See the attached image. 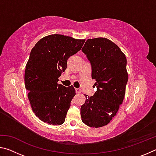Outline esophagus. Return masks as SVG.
<instances>
[{
	"label": "esophagus",
	"instance_id": "esophagus-1",
	"mask_svg": "<svg viewBox=\"0 0 156 156\" xmlns=\"http://www.w3.org/2000/svg\"><path fill=\"white\" fill-rule=\"evenodd\" d=\"M75 90H76V94H80V93H81V90H80V89L76 88Z\"/></svg>",
	"mask_w": 156,
	"mask_h": 156
}]
</instances>
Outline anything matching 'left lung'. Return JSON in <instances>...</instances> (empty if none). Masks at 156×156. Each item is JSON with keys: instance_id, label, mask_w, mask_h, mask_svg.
Masks as SVG:
<instances>
[{"instance_id": "8db88e82", "label": "left lung", "mask_w": 156, "mask_h": 156, "mask_svg": "<svg viewBox=\"0 0 156 156\" xmlns=\"http://www.w3.org/2000/svg\"><path fill=\"white\" fill-rule=\"evenodd\" d=\"M82 51L91 66L97 90L81 106L83 122L101 127L110 122L122 103L128 81L126 58L118 46L105 38L88 39Z\"/></svg>"}]
</instances>
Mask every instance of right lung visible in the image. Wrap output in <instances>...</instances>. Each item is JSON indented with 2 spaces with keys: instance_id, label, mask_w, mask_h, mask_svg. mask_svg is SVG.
I'll return each instance as SVG.
<instances>
[{
  "instance_id": "obj_1",
  "label": "right lung",
  "mask_w": 156,
  "mask_h": 156,
  "mask_svg": "<svg viewBox=\"0 0 156 156\" xmlns=\"http://www.w3.org/2000/svg\"><path fill=\"white\" fill-rule=\"evenodd\" d=\"M85 40L52 34L41 39L31 49L25 72V89L33 112L49 125L64 123L76 91L58 84L69 58L80 51Z\"/></svg>"
}]
</instances>
